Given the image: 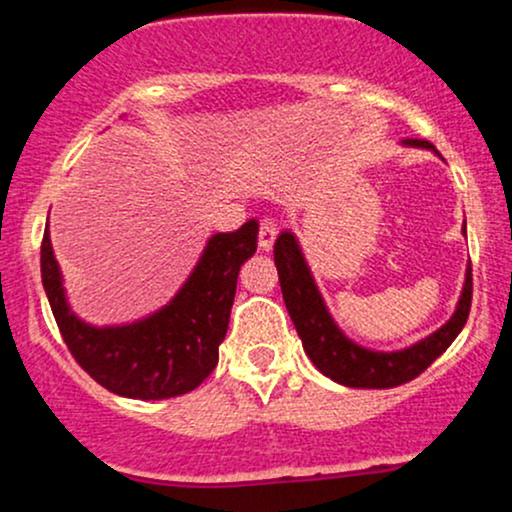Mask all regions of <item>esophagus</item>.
Returning <instances> with one entry per match:
<instances>
[{"label":"esophagus","mask_w":512,"mask_h":512,"mask_svg":"<svg viewBox=\"0 0 512 512\" xmlns=\"http://www.w3.org/2000/svg\"><path fill=\"white\" fill-rule=\"evenodd\" d=\"M276 236H279V226H276V221L262 219L260 238H257V245H260V250H272Z\"/></svg>","instance_id":"1"}]
</instances>
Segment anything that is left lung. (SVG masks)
Here are the masks:
<instances>
[{"mask_svg": "<svg viewBox=\"0 0 512 512\" xmlns=\"http://www.w3.org/2000/svg\"><path fill=\"white\" fill-rule=\"evenodd\" d=\"M404 144L436 151V146L424 139H404ZM274 264L279 272L286 310L296 325L305 354L310 356L320 373L346 387L383 390V387H397L414 380L455 342L467 322L469 308H472V264H469L455 315L438 332L402 351H390V354L370 351L346 339L344 332L334 325L293 233L284 231L276 238Z\"/></svg>", "mask_w": 512, "mask_h": 512, "instance_id": "left-lung-1", "label": "left lung"}]
</instances>
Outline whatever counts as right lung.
I'll list each match as a JSON object with an SVG mask.
<instances>
[{"label":"right lung","instance_id":"1","mask_svg":"<svg viewBox=\"0 0 512 512\" xmlns=\"http://www.w3.org/2000/svg\"><path fill=\"white\" fill-rule=\"evenodd\" d=\"M260 223L250 219L233 233L209 238L195 272L178 296L146 320L122 327H91L69 310L62 274L45 228L40 274L57 327L74 361L105 390L132 399L185 395L219 363L240 264L257 250Z\"/></svg>","mask_w":512,"mask_h":512}]
</instances>
